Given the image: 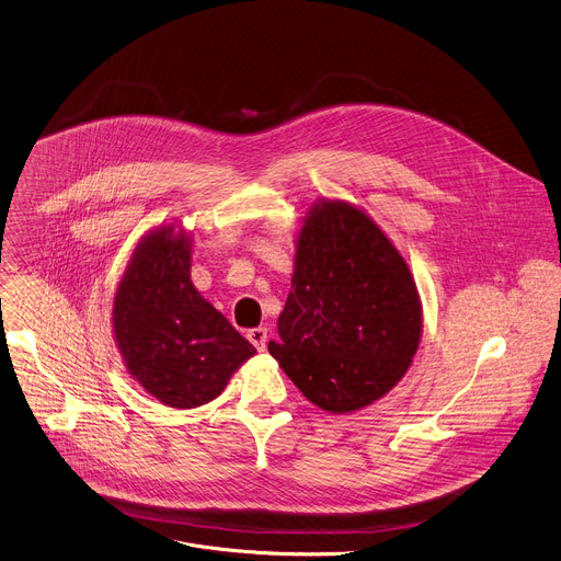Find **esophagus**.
Listing matches in <instances>:
<instances>
[{"mask_svg": "<svg viewBox=\"0 0 561 561\" xmlns=\"http://www.w3.org/2000/svg\"><path fill=\"white\" fill-rule=\"evenodd\" d=\"M247 339L255 345L257 352L266 350V341H268V330L266 328H253L247 332Z\"/></svg>", "mask_w": 561, "mask_h": 561, "instance_id": "obj_1", "label": "esophagus"}]
</instances>
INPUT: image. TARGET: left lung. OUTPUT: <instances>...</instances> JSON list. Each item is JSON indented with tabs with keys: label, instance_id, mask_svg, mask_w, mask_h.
Here are the masks:
<instances>
[{
	"label": "left lung",
	"instance_id": "8db88e82",
	"mask_svg": "<svg viewBox=\"0 0 561 561\" xmlns=\"http://www.w3.org/2000/svg\"><path fill=\"white\" fill-rule=\"evenodd\" d=\"M424 314L413 273L360 207L321 198L295 240V271L268 343L295 387L328 413H354L409 371Z\"/></svg>",
	"mask_w": 561,
	"mask_h": 561
}]
</instances>
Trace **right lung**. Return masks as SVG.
<instances>
[{
    "label": "right lung",
    "mask_w": 561,
    "mask_h": 561,
    "mask_svg": "<svg viewBox=\"0 0 561 561\" xmlns=\"http://www.w3.org/2000/svg\"><path fill=\"white\" fill-rule=\"evenodd\" d=\"M192 236L181 222L150 229L113 297V339L130 378L170 409L216 400L255 347L194 288Z\"/></svg>",
    "instance_id": "obj_1"
}]
</instances>
